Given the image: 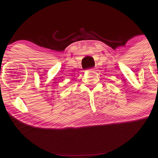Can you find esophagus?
<instances>
[{"label":"esophagus","mask_w":158,"mask_h":158,"mask_svg":"<svg viewBox=\"0 0 158 158\" xmlns=\"http://www.w3.org/2000/svg\"><path fill=\"white\" fill-rule=\"evenodd\" d=\"M89 72H91V73H93V72H94V71H95V69H94V68H92V69H89Z\"/></svg>","instance_id":"34e87169"}]
</instances>
